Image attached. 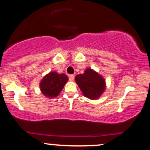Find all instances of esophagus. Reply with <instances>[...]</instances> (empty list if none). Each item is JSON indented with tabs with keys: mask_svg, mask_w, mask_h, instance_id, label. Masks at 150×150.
I'll use <instances>...</instances> for the list:
<instances>
[{
	"mask_svg": "<svg viewBox=\"0 0 150 150\" xmlns=\"http://www.w3.org/2000/svg\"><path fill=\"white\" fill-rule=\"evenodd\" d=\"M75 79V75H69V80L70 81H73Z\"/></svg>",
	"mask_w": 150,
	"mask_h": 150,
	"instance_id": "1",
	"label": "esophagus"
}]
</instances>
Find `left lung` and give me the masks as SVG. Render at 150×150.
Listing matches in <instances>:
<instances>
[{
  "label": "left lung",
  "instance_id": "obj_1",
  "mask_svg": "<svg viewBox=\"0 0 150 150\" xmlns=\"http://www.w3.org/2000/svg\"><path fill=\"white\" fill-rule=\"evenodd\" d=\"M75 82L84 96L90 99L100 97L106 88L104 77L91 68H87L83 74L77 75Z\"/></svg>",
  "mask_w": 150,
  "mask_h": 150
}]
</instances>
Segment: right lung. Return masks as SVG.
<instances>
[{"instance_id": "right-lung-1", "label": "right lung", "mask_w": 150, "mask_h": 150, "mask_svg": "<svg viewBox=\"0 0 150 150\" xmlns=\"http://www.w3.org/2000/svg\"><path fill=\"white\" fill-rule=\"evenodd\" d=\"M68 77L65 74L50 72L40 82L41 92L49 99L56 97L68 82Z\"/></svg>"}]
</instances>
